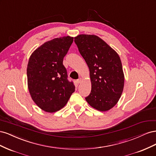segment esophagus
I'll return each mask as SVG.
<instances>
[{
  "label": "esophagus",
  "mask_w": 156,
  "mask_h": 156,
  "mask_svg": "<svg viewBox=\"0 0 156 156\" xmlns=\"http://www.w3.org/2000/svg\"><path fill=\"white\" fill-rule=\"evenodd\" d=\"M81 81H82V79H81V78H79V79H77V84H79L81 82Z\"/></svg>",
  "instance_id": "esophagus-1"
}]
</instances>
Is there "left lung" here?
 <instances>
[{"label": "left lung", "mask_w": 156, "mask_h": 156, "mask_svg": "<svg viewBox=\"0 0 156 156\" xmlns=\"http://www.w3.org/2000/svg\"><path fill=\"white\" fill-rule=\"evenodd\" d=\"M74 39L90 70L92 89L87 101L98 111L111 109L119 101L124 84L119 55L97 36L80 34Z\"/></svg>", "instance_id": "obj_1"}]
</instances>
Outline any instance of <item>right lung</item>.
Returning a JSON list of instances; mask_svg holds the SVG:
<instances>
[{"label":"right lung","mask_w":156,"mask_h":156,"mask_svg":"<svg viewBox=\"0 0 156 156\" xmlns=\"http://www.w3.org/2000/svg\"><path fill=\"white\" fill-rule=\"evenodd\" d=\"M73 37L64 36L47 41L36 49L27 66L28 87L33 101L42 110L58 111L75 92L73 81L68 79L64 57Z\"/></svg>","instance_id":"1"}]
</instances>
